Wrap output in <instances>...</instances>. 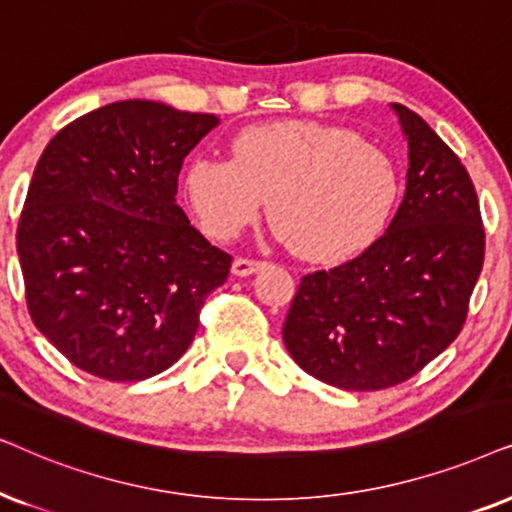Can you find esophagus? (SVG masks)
Listing matches in <instances>:
<instances>
[{
	"label": "esophagus",
	"mask_w": 512,
	"mask_h": 512,
	"mask_svg": "<svg viewBox=\"0 0 512 512\" xmlns=\"http://www.w3.org/2000/svg\"><path fill=\"white\" fill-rule=\"evenodd\" d=\"M262 267H264V262L236 257L234 264H231V274H234V276H252V274H257V271H260Z\"/></svg>",
	"instance_id": "esophagus-1"
}]
</instances>
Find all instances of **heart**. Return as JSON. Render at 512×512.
<instances>
[{
  "label": "heart",
  "mask_w": 512,
  "mask_h": 512,
  "mask_svg": "<svg viewBox=\"0 0 512 512\" xmlns=\"http://www.w3.org/2000/svg\"><path fill=\"white\" fill-rule=\"evenodd\" d=\"M187 199L208 236L234 238L269 196L271 231L306 260L337 264L370 248L400 199L391 156L356 131L316 121H269L231 138V159L199 156Z\"/></svg>",
  "instance_id": "b5f03b06"
}]
</instances>
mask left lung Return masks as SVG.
I'll list each match as a JSON object with an SVG mask.
<instances>
[{"instance_id": "8db88e82", "label": "left lung", "mask_w": 512, "mask_h": 512, "mask_svg": "<svg viewBox=\"0 0 512 512\" xmlns=\"http://www.w3.org/2000/svg\"><path fill=\"white\" fill-rule=\"evenodd\" d=\"M410 149L398 213L363 255L299 283L283 325L306 374L344 391L414 377L461 332L485 262L480 203L459 156L393 102Z\"/></svg>"}]
</instances>
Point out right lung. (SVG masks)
<instances>
[{"label":"right lung","mask_w":512,"mask_h":512,"mask_svg":"<svg viewBox=\"0 0 512 512\" xmlns=\"http://www.w3.org/2000/svg\"><path fill=\"white\" fill-rule=\"evenodd\" d=\"M220 119L121 100L56 133L34 168L16 248L37 330L79 370L140 381L192 344L231 255L177 206L182 161Z\"/></svg>","instance_id":"1"}]
</instances>
